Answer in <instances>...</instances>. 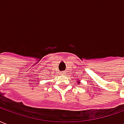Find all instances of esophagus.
<instances>
[{
	"label": "esophagus",
	"instance_id": "esophagus-1",
	"mask_svg": "<svg viewBox=\"0 0 124 124\" xmlns=\"http://www.w3.org/2000/svg\"><path fill=\"white\" fill-rule=\"evenodd\" d=\"M60 73H61V74L64 75V74H65V72H64V71H62V72H60Z\"/></svg>",
	"mask_w": 124,
	"mask_h": 124
}]
</instances>
